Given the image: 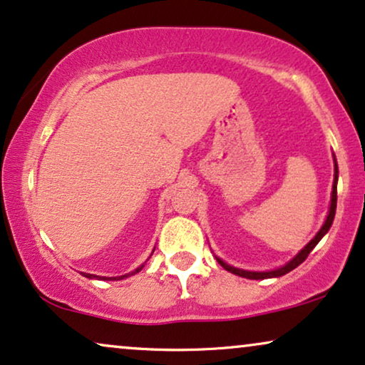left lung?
Segmentation results:
<instances>
[{
    "label": "left lung",
    "instance_id": "left-lung-1",
    "mask_svg": "<svg viewBox=\"0 0 365 365\" xmlns=\"http://www.w3.org/2000/svg\"><path fill=\"white\" fill-rule=\"evenodd\" d=\"M334 156V185H331V198H330V207H329V214H327V219L324 225H322L320 230L315 234V237L312 239L310 242L307 244L305 247L302 249V251H298V255L292 257L286 264L276 267V269H269V271H247V269H241V267H234L227 264V262L220 259V257L215 256L217 262H219L220 266L224 267V269H227L229 273L232 274H237L241 276V278H247V279H267V278H279V276H283L286 273H289V271H293L294 267L302 264L303 261L307 259L308 255L313 251V247L317 246L318 242L322 241V237L325 236L327 232H329L330 227H331V222H334V217H335V210H336V182H339V167H336V158L335 155Z\"/></svg>",
    "mask_w": 365,
    "mask_h": 365
}]
</instances>
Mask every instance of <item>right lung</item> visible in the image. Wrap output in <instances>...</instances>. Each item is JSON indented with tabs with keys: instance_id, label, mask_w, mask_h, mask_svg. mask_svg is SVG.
<instances>
[{
	"instance_id": "obj_1",
	"label": "right lung",
	"mask_w": 365,
	"mask_h": 365,
	"mask_svg": "<svg viewBox=\"0 0 365 365\" xmlns=\"http://www.w3.org/2000/svg\"><path fill=\"white\" fill-rule=\"evenodd\" d=\"M155 251V249H153ZM151 255H153V252H151ZM143 266H145V262H143L141 266H138L135 271H131V273H128V274H123V276H110V278H108V276H98V274H89V273H82V276H86V278H89V279H104V281H119V279H124V278H128V276H133V274H136V273H140V271L143 269Z\"/></svg>"
}]
</instances>
